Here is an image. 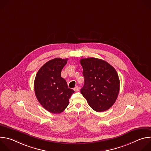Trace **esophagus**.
Wrapping results in <instances>:
<instances>
[{
    "label": "esophagus",
    "instance_id": "1",
    "mask_svg": "<svg viewBox=\"0 0 151 151\" xmlns=\"http://www.w3.org/2000/svg\"><path fill=\"white\" fill-rule=\"evenodd\" d=\"M73 90H74V91H78L79 90V87L78 86H76V87H75L74 88H73Z\"/></svg>",
    "mask_w": 151,
    "mask_h": 151
}]
</instances>
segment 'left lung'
<instances>
[{"label": "left lung", "instance_id": "obj_1", "mask_svg": "<svg viewBox=\"0 0 151 151\" xmlns=\"http://www.w3.org/2000/svg\"><path fill=\"white\" fill-rule=\"evenodd\" d=\"M83 68L84 85L81 93L89 106L98 112L109 109L119 91V79L113 66L94 57L80 60Z\"/></svg>", "mask_w": 151, "mask_h": 151}]
</instances>
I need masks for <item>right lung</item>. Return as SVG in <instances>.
I'll return each instance as SVG.
<instances>
[{
	"instance_id": "1",
	"label": "right lung",
	"mask_w": 151,
	"mask_h": 151,
	"mask_svg": "<svg viewBox=\"0 0 151 151\" xmlns=\"http://www.w3.org/2000/svg\"><path fill=\"white\" fill-rule=\"evenodd\" d=\"M68 60L55 58L50 60L40 68L35 79L34 90L37 100L52 114H60L65 109L75 92L68 88L66 80L61 76Z\"/></svg>"
}]
</instances>
